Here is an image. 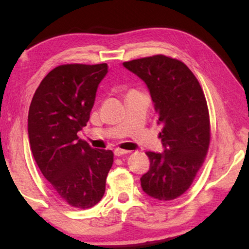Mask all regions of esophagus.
Returning a JSON list of instances; mask_svg holds the SVG:
<instances>
[{"instance_id": "34e87169", "label": "esophagus", "mask_w": 249, "mask_h": 249, "mask_svg": "<svg viewBox=\"0 0 249 249\" xmlns=\"http://www.w3.org/2000/svg\"><path fill=\"white\" fill-rule=\"evenodd\" d=\"M129 151L128 150H125V149H121V148H115L114 149V155L115 156H123L125 154H128Z\"/></svg>"}]
</instances>
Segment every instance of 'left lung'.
<instances>
[{
	"label": "left lung",
	"instance_id": "8db88e82",
	"mask_svg": "<svg viewBox=\"0 0 249 249\" xmlns=\"http://www.w3.org/2000/svg\"><path fill=\"white\" fill-rule=\"evenodd\" d=\"M146 83L162 125V153L147 151L149 170L141 185L147 196L170 201L190 188L210 145V116L203 90L192 71L177 59L156 54L123 62Z\"/></svg>",
	"mask_w": 249,
	"mask_h": 249
}]
</instances>
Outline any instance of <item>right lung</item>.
I'll return each instance as SVG.
<instances>
[{"mask_svg":"<svg viewBox=\"0 0 249 249\" xmlns=\"http://www.w3.org/2000/svg\"><path fill=\"white\" fill-rule=\"evenodd\" d=\"M107 64L56 67L33 96L28 137L34 159L57 195L69 205L90 209L105 192L112 150L94 149L80 140Z\"/></svg>","mask_w":249,"mask_h":249,"instance_id":"1","label":"right lung"}]
</instances>
